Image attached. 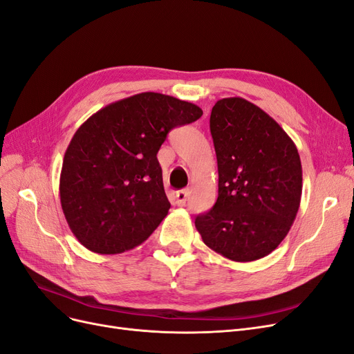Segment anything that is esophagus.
<instances>
[{
    "label": "esophagus",
    "mask_w": 354,
    "mask_h": 354,
    "mask_svg": "<svg viewBox=\"0 0 354 354\" xmlns=\"http://www.w3.org/2000/svg\"><path fill=\"white\" fill-rule=\"evenodd\" d=\"M186 201H187V192L186 190H178L176 193V203L178 206H185Z\"/></svg>",
    "instance_id": "esophagus-1"
}]
</instances>
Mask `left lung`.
Here are the masks:
<instances>
[{
  "instance_id": "8db88e82",
  "label": "left lung",
  "mask_w": 354,
  "mask_h": 354,
  "mask_svg": "<svg viewBox=\"0 0 354 354\" xmlns=\"http://www.w3.org/2000/svg\"><path fill=\"white\" fill-rule=\"evenodd\" d=\"M218 160V199L194 225L203 243L232 261L268 256L298 214L302 165L281 126L241 97L218 100L210 113Z\"/></svg>"
}]
</instances>
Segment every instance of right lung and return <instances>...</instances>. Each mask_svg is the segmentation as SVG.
I'll return each instance as SVG.
<instances>
[{"instance_id":"obj_1","label":"right lung","mask_w":354,"mask_h":354,"mask_svg":"<svg viewBox=\"0 0 354 354\" xmlns=\"http://www.w3.org/2000/svg\"><path fill=\"white\" fill-rule=\"evenodd\" d=\"M199 106L160 93L107 104L84 122L66 148L61 206L71 231L93 252L142 244L167 216L157 153L176 126L199 119Z\"/></svg>"}]
</instances>
